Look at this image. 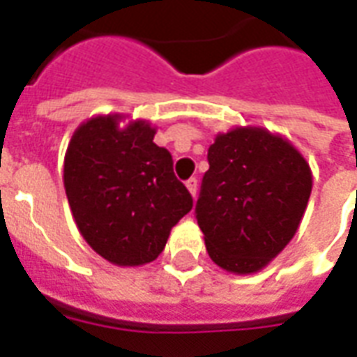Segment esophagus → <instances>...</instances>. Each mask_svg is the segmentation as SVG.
<instances>
[{"instance_id":"34e87169","label":"esophagus","mask_w":357,"mask_h":357,"mask_svg":"<svg viewBox=\"0 0 357 357\" xmlns=\"http://www.w3.org/2000/svg\"><path fill=\"white\" fill-rule=\"evenodd\" d=\"M185 185H187V189H189V193L193 195V197H197V191H199V181H197V178L187 179Z\"/></svg>"}]
</instances>
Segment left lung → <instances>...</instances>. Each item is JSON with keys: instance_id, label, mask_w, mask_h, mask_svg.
Masks as SVG:
<instances>
[{"instance_id": "1", "label": "left lung", "mask_w": 357, "mask_h": 357, "mask_svg": "<svg viewBox=\"0 0 357 357\" xmlns=\"http://www.w3.org/2000/svg\"><path fill=\"white\" fill-rule=\"evenodd\" d=\"M195 206L212 262L247 275L266 268L298 229L312 193L306 158L264 128L220 133Z\"/></svg>"}]
</instances>
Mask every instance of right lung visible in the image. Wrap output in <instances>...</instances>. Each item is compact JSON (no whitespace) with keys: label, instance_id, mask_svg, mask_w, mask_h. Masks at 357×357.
I'll return each mask as SVG.
<instances>
[{"label":"right lung","instance_id":"right-lung-1","mask_svg":"<svg viewBox=\"0 0 357 357\" xmlns=\"http://www.w3.org/2000/svg\"><path fill=\"white\" fill-rule=\"evenodd\" d=\"M120 114L95 116L74 132L65 155V191L74 222L95 252L116 266H143L166 247L172 227L193 208L155 141V128Z\"/></svg>","mask_w":357,"mask_h":357}]
</instances>
